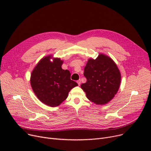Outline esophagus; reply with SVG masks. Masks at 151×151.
Listing matches in <instances>:
<instances>
[{
  "label": "esophagus",
  "instance_id": "34e87169",
  "mask_svg": "<svg viewBox=\"0 0 151 151\" xmlns=\"http://www.w3.org/2000/svg\"><path fill=\"white\" fill-rule=\"evenodd\" d=\"M76 82H77V83H78V86H80V84H81V80H78Z\"/></svg>",
  "mask_w": 151,
  "mask_h": 151
}]
</instances>
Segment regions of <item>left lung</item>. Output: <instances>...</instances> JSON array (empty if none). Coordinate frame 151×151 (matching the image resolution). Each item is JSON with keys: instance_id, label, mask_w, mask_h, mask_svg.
Wrapping results in <instances>:
<instances>
[{"instance_id": "8db88e82", "label": "left lung", "mask_w": 151, "mask_h": 151, "mask_svg": "<svg viewBox=\"0 0 151 151\" xmlns=\"http://www.w3.org/2000/svg\"><path fill=\"white\" fill-rule=\"evenodd\" d=\"M86 83L81 85L86 97L96 105H105L117 93L121 75L116 63L108 55L99 53L93 59L89 58L84 67Z\"/></svg>"}]
</instances>
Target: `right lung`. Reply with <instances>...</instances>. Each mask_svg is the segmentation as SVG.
I'll use <instances>...</instances> for the list:
<instances>
[{"mask_svg": "<svg viewBox=\"0 0 151 151\" xmlns=\"http://www.w3.org/2000/svg\"><path fill=\"white\" fill-rule=\"evenodd\" d=\"M52 60H51V59ZM63 60L50 54L42 58L30 75V85L38 100L51 107L60 105L78 84L71 80L68 70H63Z\"/></svg>", "mask_w": 151, "mask_h": 151, "instance_id": "right-lung-1", "label": "right lung"}]
</instances>
